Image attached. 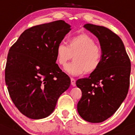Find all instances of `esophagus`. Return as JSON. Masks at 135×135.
<instances>
[{
  "label": "esophagus",
  "instance_id": "esophagus-1",
  "mask_svg": "<svg viewBox=\"0 0 135 135\" xmlns=\"http://www.w3.org/2000/svg\"><path fill=\"white\" fill-rule=\"evenodd\" d=\"M71 84L73 86H76V80L73 78H71Z\"/></svg>",
  "mask_w": 135,
  "mask_h": 135
}]
</instances>
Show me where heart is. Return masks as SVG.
<instances>
[{"label":"heart","instance_id":"heart-1","mask_svg":"<svg viewBox=\"0 0 135 135\" xmlns=\"http://www.w3.org/2000/svg\"><path fill=\"white\" fill-rule=\"evenodd\" d=\"M55 52L57 62L61 66H65L74 56V61L65 68L67 72L73 76L94 72L102 60L101 47L92 37L85 33L70 39L68 45L62 43L58 44Z\"/></svg>","mask_w":135,"mask_h":135}]
</instances>
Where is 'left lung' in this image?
<instances>
[{
    "mask_svg": "<svg viewBox=\"0 0 135 135\" xmlns=\"http://www.w3.org/2000/svg\"><path fill=\"white\" fill-rule=\"evenodd\" d=\"M84 27L100 41L102 60L98 68L88 78L79 79L76 86L81 90L78 112L85 120L102 122L115 113L128 94L131 61L120 38L102 26Z\"/></svg>",
    "mask_w": 135,
    "mask_h": 135,
    "instance_id": "1",
    "label": "left lung"
}]
</instances>
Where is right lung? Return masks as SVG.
<instances>
[{
  "instance_id": "obj_1",
  "label": "right lung",
  "mask_w": 135,
  "mask_h": 135,
  "mask_svg": "<svg viewBox=\"0 0 135 135\" xmlns=\"http://www.w3.org/2000/svg\"><path fill=\"white\" fill-rule=\"evenodd\" d=\"M70 25L59 20L33 26L21 35L8 51L5 82L15 106L32 119L50 115L70 78L56 62V47Z\"/></svg>"
}]
</instances>
